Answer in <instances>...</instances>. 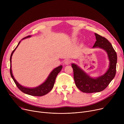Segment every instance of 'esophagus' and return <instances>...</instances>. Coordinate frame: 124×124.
<instances>
[{"mask_svg":"<svg viewBox=\"0 0 124 124\" xmlns=\"http://www.w3.org/2000/svg\"><path fill=\"white\" fill-rule=\"evenodd\" d=\"M71 62V60L68 59H66L65 60V62H64V64L65 65H68V64H70Z\"/></svg>","mask_w":124,"mask_h":124,"instance_id":"obj_1","label":"esophagus"}]
</instances>
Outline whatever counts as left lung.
Returning a JSON list of instances; mask_svg holds the SVG:
<instances>
[{
  "label": "left lung",
  "instance_id": "1",
  "mask_svg": "<svg viewBox=\"0 0 124 124\" xmlns=\"http://www.w3.org/2000/svg\"><path fill=\"white\" fill-rule=\"evenodd\" d=\"M94 35L96 41L93 48L99 47L107 52L109 60V66L105 74L97 78H93L76 65L71 64L75 85L81 92L85 93H97L103 90L114 79L116 73L117 55L112 44L105 37L96 33Z\"/></svg>",
  "mask_w": 124,
  "mask_h": 124
}]
</instances>
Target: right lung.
<instances>
[{
	"mask_svg": "<svg viewBox=\"0 0 124 124\" xmlns=\"http://www.w3.org/2000/svg\"><path fill=\"white\" fill-rule=\"evenodd\" d=\"M30 37H31L30 36H28L27 37L23 38L22 40H23V39H24L25 38H29ZM20 42H21V41H19L17 46L16 47V48L14 50V51H12V52L11 54V55H10V75L12 77V78L13 79V80H14L15 83H16V85L17 86L18 88L21 91H22L23 93L25 94L32 95V96H43V95H44L45 94H47L48 93H49L50 92V91L52 90V89L53 88L54 85L55 80H56V78L58 74L60 72V71L61 70L62 68V66L60 65L59 67H57L56 68H55L51 72V73L49 75L48 77L47 78V80L40 86H39L35 88H27V87H25L22 86L16 81V80L15 79L14 76H13V75H12V70H11V64L12 55L13 53H14V52L15 51V50L16 49V48L17 47L19 43H20Z\"/></svg>",
	"mask_w": 124,
	"mask_h": 124,
	"instance_id": "obj_1",
	"label": "right lung"
}]
</instances>
